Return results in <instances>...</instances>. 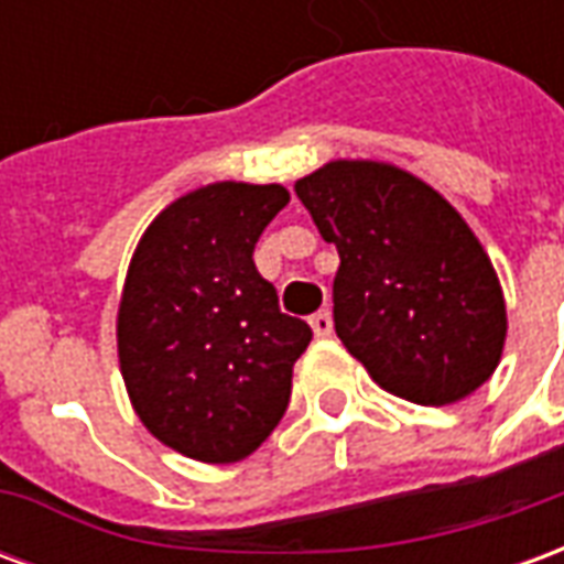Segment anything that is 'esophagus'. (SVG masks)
Returning <instances> with one entry per match:
<instances>
[{
  "label": "esophagus",
  "instance_id": "esophagus-1",
  "mask_svg": "<svg viewBox=\"0 0 564 564\" xmlns=\"http://www.w3.org/2000/svg\"><path fill=\"white\" fill-rule=\"evenodd\" d=\"M311 329H314V335L317 338H329L332 335V314L323 307V311H317L314 317H311Z\"/></svg>",
  "mask_w": 564,
  "mask_h": 564
}]
</instances>
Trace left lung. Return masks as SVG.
<instances>
[{"instance_id":"1","label":"left lung","mask_w":564,"mask_h":564,"mask_svg":"<svg viewBox=\"0 0 564 564\" xmlns=\"http://www.w3.org/2000/svg\"><path fill=\"white\" fill-rule=\"evenodd\" d=\"M295 196L341 257L335 332L383 390L437 408L489 380L505 295L447 198L395 165L350 160L302 177Z\"/></svg>"}]
</instances>
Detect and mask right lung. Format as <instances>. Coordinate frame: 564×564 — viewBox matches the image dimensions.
Returning a JSON list of instances; mask_svg holds the SVG:
<instances>
[{"instance_id":"add662e5","label":"right lung","mask_w":564,"mask_h":564,"mask_svg":"<svg viewBox=\"0 0 564 564\" xmlns=\"http://www.w3.org/2000/svg\"><path fill=\"white\" fill-rule=\"evenodd\" d=\"M286 202L281 184L193 189L150 223L129 262L120 371L150 435L189 459H245L290 404L314 332L283 314L253 262Z\"/></svg>"}]
</instances>
